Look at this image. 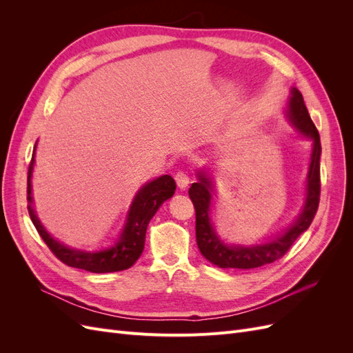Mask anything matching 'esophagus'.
I'll list each match as a JSON object with an SVG mask.
<instances>
[{
  "label": "esophagus",
  "mask_w": 353,
  "mask_h": 353,
  "mask_svg": "<svg viewBox=\"0 0 353 353\" xmlns=\"http://www.w3.org/2000/svg\"><path fill=\"white\" fill-rule=\"evenodd\" d=\"M175 181H176V185L181 190H185L190 184V176L185 172H183V170H179V172H176L175 175Z\"/></svg>",
  "instance_id": "34e87169"
}]
</instances>
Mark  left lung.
I'll list each match as a JSON object with an SVG mask.
<instances>
[{"label":"left lung","instance_id":"1","mask_svg":"<svg viewBox=\"0 0 353 353\" xmlns=\"http://www.w3.org/2000/svg\"><path fill=\"white\" fill-rule=\"evenodd\" d=\"M288 121L297 128L303 137L312 140V154L309 163V172L306 176V199L305 206L293 222L283 234L270 240L268 243L256 245H227L215 234L210 222V200L213 184L210 178L205 174H199V181L191 184L188 194L196 209V240L199 250L205 258L219 268H237L252 270L259 266L272 263L288 252L292 244L305 232L311 222L319 205V193H321V179H319V156H321V141L311 116L303 101V95L297 88H292V97L288 100L287 109Z\"/></svg>","mask_w":353,"mask_h":353}]
</instances>
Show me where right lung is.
Returning <instances> with one entry per match:
<instances>
[{
  "label": "right lung",
  "instance_id": "1",
  "mask_svg": "<svg viewBox=\"0 0 353 353\" xmlns=\"http://www.w3.org/2000/svg\"><path fill=\"white\" fill-rule=\"evenodd\" d=\"M34 156H32L28 169V212L41 239L44 240L50 250L56 254V258L68 266H72V268L85 270L95 274L123 271L132 266L144 250L148 222L154 216L157 209L162 206V203L172 197L175 193L176 185L174 178L170 175L159 176L150 181V183H147L138 191L132 200L130 212H128L126 223L122 230L121 237L112 248L99 252H83L69 249L65 244L52 239L46 231V228L42 227V223L39 222L35 213V209L32 208L30 176L32 169H34Z\"/></svg>",
  "mask_w": 353,
  "mask_h": 353
}]
</instances>
